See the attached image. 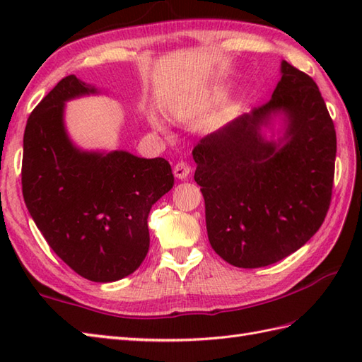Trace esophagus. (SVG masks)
Listing matches in <instances>:
<instances>
[{
  "label": "esophagus",
  "instance_id": "esophagus-1",
  "mask_svg": "<svg viewBox=\"0 0 362 362\" xmlns=\"http://www.w3.org/2000/svg\"><path fill=\"white\" fill-rule=\"evenodd\" d=\"M189 173H191V166L187 163V161H179V163L174 166V175L177 179L185 180L189 175Z\"/></svg>",
  "mask_w": 362,
  "mask_h": 362
}]
</instances>
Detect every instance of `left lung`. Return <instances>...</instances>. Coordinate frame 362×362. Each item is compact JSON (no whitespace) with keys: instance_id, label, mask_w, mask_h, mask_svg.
Here are the masks:
<instances>
[{"instance_id":"8db88e82","label":"left lung","mask_w":362,"mask_h":362,"mask_svg":"<svg viewBox=\"0 0 362 362\" xmlns=\"http://www.w3.org/2000/svg\"><path fill=\"white\" fill-rule=\"evenodd\" d=\"M275 112L287 117L276 144L259 134ZM193 157L210 244L232 266L264 267L286 258L327 216L334 124L316 82L286 60L272 98L204 136Z\"/></svg>"}]
</instances>
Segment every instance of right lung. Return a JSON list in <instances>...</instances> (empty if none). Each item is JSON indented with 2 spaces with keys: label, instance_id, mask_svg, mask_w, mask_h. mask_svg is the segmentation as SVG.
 <instances>
[{
  "label": "right lung",
  "instance_id": "right-lung-1",
  "mask_svg": "<svg viewBox=\"0 0 362 362\" xmlns=\"http://www.w3.org/2000/svg\"><path fill=\"white\" fill-rule=\"evenodd\" d=\"M96 93L74 74L46 95L23 138V197L56 255L91 281H117L136 271L149 250L151 206L174 185L168 160L126 151L83 152L70 141L64 107Z\"/></svg>",
  "mask_w": 362,
  "mask_h": 362
}]
</instances>
